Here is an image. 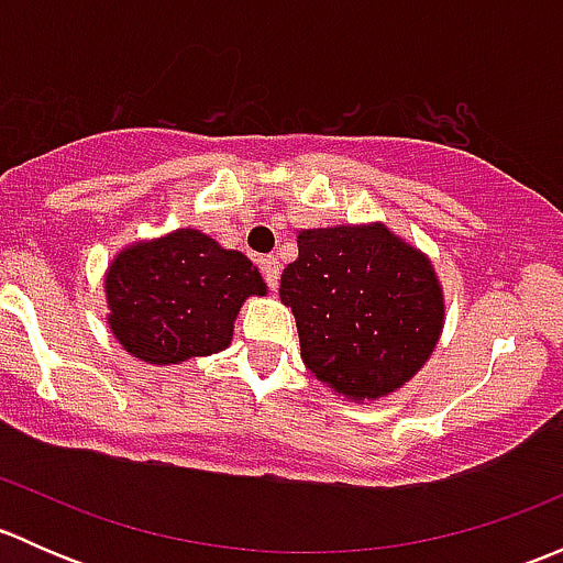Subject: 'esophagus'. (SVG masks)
<instances>
[{"label": "esophagus", "mask_w": 563, "mask_h": 563, "mask_svg": "<svg viewBox=\"0 0 563 563\" xmlns=\"http://www.w3.org/2000/svg\"><path fill=\"white\" fill-rule=\"evenodd\" d=\"M261 272H264V280L272 291H277V283H280V261L277 255H266L261 258Z\"/></svg>", "instance_id": "esophagus-1"}]
</instances>
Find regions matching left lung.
Here are the masks:
<instances>
[{"label":"left lung","mask_w":563,"mask_h":563,"mask_svg":"<svg viewBox=\"0 0 563 563\" xmlns=\"http://www.w3.org/2000/svg\"><path fill=\"white\" fill-rule=\"evenodd\" d=\"M283 269L302 362L349 400L411 382L444 329V291L428 255L384 223L308 229Z\"/></svg>","instance_id":"obj_1"}]
</instances>
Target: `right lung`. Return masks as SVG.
Segmentation results:
<instances>
[{
	"mask_svg": "<svg viewBox=\"0 0 563 563\" xmlns=\"http://www.w3.org/2000/svg\"><path fill=\"white\" fill-rule=\"evenodd\" d=\"M253 294H266L253 261L196 229L135 242L106 272L108 327L128 354L150 365L229 349L242 302Z\"/></svg>",
	"mask_w": 563,
	"mask_h": 563,
	"instance_id": "1",
	"label": "right lung"
}]
</instances>
